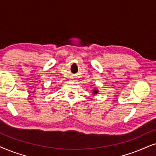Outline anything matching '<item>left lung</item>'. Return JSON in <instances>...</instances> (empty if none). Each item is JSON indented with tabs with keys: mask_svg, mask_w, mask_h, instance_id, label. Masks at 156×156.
I'll use <instances>...</instances> for the list:
<instances>
[{
	"mask_svg": "<svg viewBox=\"0 0 156 156\" xmlns=\"http://www.w3.org/2000/svg\"><path fill=\"white\" fill-rule=\"evenodd\" d=\"M97 93H98L97 90H95L94 91H93V94H97Z\"/></svg>",
	"mask_w": 156,
	"mask_h": 156,
	"instance_id": "left-lung-1",
	"label": "left lung"
}]
</instances>
